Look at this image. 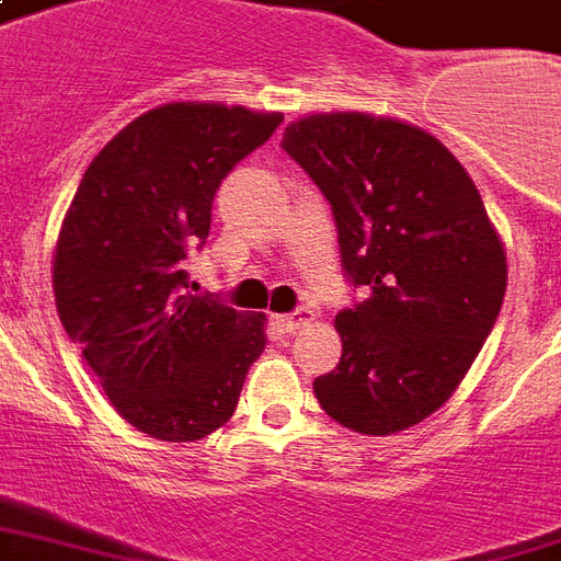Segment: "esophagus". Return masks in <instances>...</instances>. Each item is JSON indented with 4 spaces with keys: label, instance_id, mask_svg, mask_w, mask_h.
<instances>
[{
    "label": "esophagus",
    "instance_id": "34e87169",
    "mask_svg": "<svg viewBox=\"0 0 561 561\" xmlns=\"http://www.w3.org/2000/svg\"><path fill=\"white\" fill-rule=\"evenodd\" d=\"M314 318V314H311L309 309H299V311H294V314H279V318H276V323H279V329L282 332H297L299 327H306V323H309V320Z\"/></svg>",
    "mask_w": 561,
    "mask_h": 561
}]
</instances>
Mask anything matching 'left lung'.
Wrapping results in <instances>:
<instances>
[{
  "label": "left lung",
  "mask_w": 561,
  "mask_h": 561,
  "mask_svg": "<svg viewBox=\"0 0 561 561\" xmlns=\"http://www.w3.org/2000/svg\"><path fill=\"white\" fill-rule=\"evenodd\" d=\"M282 149L332 205L344 273L365 288L335 314L344 353L314 397L353 433L409 430L447 403L503 306L506 252L480 191L400 119L311 114Z\"/></svg>",
  "instance_id": "8db88e82"
}]
</instances>
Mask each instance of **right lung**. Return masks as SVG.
I'll list each match as a JSON object with an SVG mask.
<instances>
[{
    "label": "right lung",
    "mask_w": 561,
    "mask_h": 561,
    "mask_svg": "<svg viewBox=\"0 0 561 561\" xmlns=\"http://www.w3.org/2000/svg\"><path fill=\"white\" fill-rule=\"evenodd\" d=\"M282 114L173 102L147 111L84 170L55 247L67 335L111 405L161 442H199L232 417L264 350V318L194 297L185 259L211 229L217 187Z\"/></svg>",
    "instance_id": "add662e5"
}]
</instances>
